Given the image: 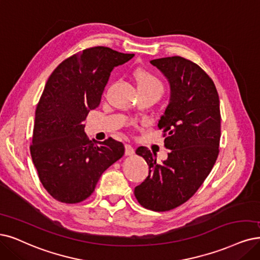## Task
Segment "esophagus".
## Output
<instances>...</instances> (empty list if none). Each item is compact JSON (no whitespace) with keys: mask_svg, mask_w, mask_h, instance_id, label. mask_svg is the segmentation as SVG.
I'll list each match as a JSON object with an SVG mask.
<instances>
[{"mask_svg":"<svg viewBox=\"0 0 260 260\" xmlns=\"http://www.w3.org/2000/svg\"><path fill=\"white\" fill-rule=\"evenodd\" d=\"M134 153H135V149H134L131 145H128V143H126V145H125V154L133 155Z\"/></svg>","mask_w":260,"mask_h":260,"instance_id":"34e87169","label":"esophagus"}]
</instances>
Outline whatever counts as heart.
I'll list each match as a JSON object with an SVG mask.
<instances>
[{"label":"heart","mask_w":260,"mask_h":260,"mask_svg":"<svg viewBox=\"0 0 260 260\" xmlns=\"http://www.w3.org/2000/svg\"><path fill=\"white\" fill-rule=\"evenodd\" d=\"M134 77H135L140 93L155 90L161 91V82L152 72L145 69H138L134 73Z\"/></svg>","instance_id":"heart-1"}]
</instances>
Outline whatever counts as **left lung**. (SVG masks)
Returning a JSON list of instances; mask_svg holds the SVG:
<instances>
[{
	"mask_svg": "<svg viewBox=\"0 0 260 260\" xmlns=\"http://www.w3.org/2000/svg\"><path fill=\"white\" fill-rule=\"evenodd\" d=\"M150 62L170 83V102L157 124L170 152L159 164L156 153L146 147L136 150L149 165V176L134 193L143 208L164 212L186 203L215 164L219 99L213 80L196 63L178 55Z\"/></svg>",
	"mask_w": 260,
	"mask_h": 260,
	"instance_id": "8db88e82",
	"label": "left lung"
}]
</instances>
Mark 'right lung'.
<instances>
[{
  "instance_id": "right-lung-1",
  "label": "right lung",
  "mask_w": 260,
  "mask_h": 260,
  "mask_svg": "<svg viewBox=\"0 0 260 260\" xmlns=\"http://www.w3.org/2000/svg\"><path fill=\"white\" fill-rule=\"evenodd\" d=\"M135 55L108 47H91L67 57L47 80L37 104L33 164L43 186L55 200L78 204L89 198L103 172L124 154L109 137L92 142L82 122L99 107L113 67Z\"/></svg>"
}]
</instances>
